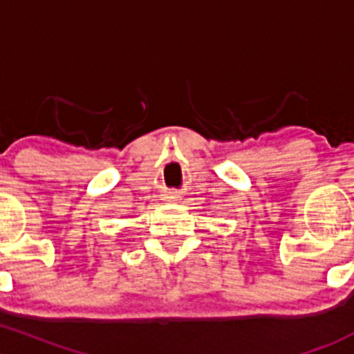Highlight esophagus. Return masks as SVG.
<instances>
[{
  "label": "esophagus",
  "instance_id": "1",
  "mask_svg": "<svg viewBox=\"0 0 354 354\" xmlns=\"http://www.w3.org/2000/svg\"><path fill=\"white\" fill-rule=\"evenodd\" d=\"M165 199L169 201V199H176V196H165Z\"/></svg>",
  "mask_w": 354,
  "mask_h": 354
}]
</instances>
